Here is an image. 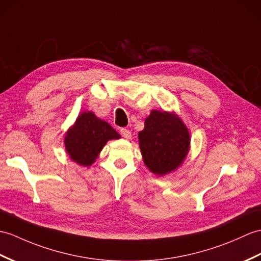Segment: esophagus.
<instances>
[{"instance_id": "1", "label": "esophagus", "mask_w": 261, "mask_h": 261, "mask_svg": "<svg viewBox=\"0 0 261 261\" xmlns=\"http://www.w3.org/2000/svg\"><path fill=\"white\" fill-rule=\"evenodd\" d=\"M120 133L124 139H128V140H129V139H131V131L130 130L122 128V129H120Z\"/></svg>"}]
</instances>
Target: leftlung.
<instances>
[{
	"label": "left lung",
	"mask_w": 261,
	"mask_h": 261,
	"mask_svg": "<svg viewBox=\"0 0 261 261\" xmlns=\"http://www.w3.org/2000/svg\"><path fill=\"white\" fill-rule=\"evenodd\" d=\"M143 161L151 172L158 175L174 170L189 151L190 137L186 125L174 114L151 111L139 132Z\"/></svg>",
	"instance_id": "1"
}]
</instances>
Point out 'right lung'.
<instances>
[{"instance_id":"right-lung-1","label":"right lung","mask_w":261,"mask_h":261,"mask_svg":"<svg viewBox=\"0 0 261 261\" xmlns=\"http://www.w3.org/2000/svg\"><path fill=\"white\" fill-rule=\"evenodd\" d=\"M120 135L106 121L96 118L92 112H84L65 136L66 152L79 165L88 167L95 161L105 144Z\"/></svg>"}]
</instances>
